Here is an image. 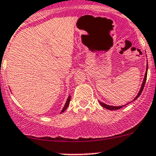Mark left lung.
Segmentation results:
<instances>
[{"mask_svg":"<svg viewBox=\"0 0 156 156\" xmlns=\"http://www.w3.org/2000/svg\"><path fill=\"white\" fill-rule=\"evenodd\" d=\"M147 69H148V64L147 65L146 73H145L144 78V81H143V83H142V85H141V89H140V91H139V92H138V95H137V96H136V98H135L134 100H133V101L136 100V99L138 98L140 96V95H141V94L142 91H143L144 87V85H145V83H146L147 75ZM100 104H101V105L102 106V107H104V108H106V109H109V110H115V109H119L122 108V107H124V106H120V107H119V106H118V107H114V106H109V105H107V104H106L102 103V102H100ZM124 106H125V105H124Z\"/></svg>","mask_w":156,"mask_h":156,"instance_id":"8db88e82","label":"left lung"}]
</instances>
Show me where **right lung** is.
<instances>
[{"mask_svg": "<svg viewBox=\"0 0 156 156\" xmlns=\"http://www.w3.org/2000/svg\"><path fill=\"white\" fill-rule=\"evenodd\" d=\"M70 100H71V96H70V95H69V97H68L67 100H66V104H65V105H64V108H63L62 110H61V113H62V112H64V111L66 110V109L67 108V107H68V106H69V104Z\"/></svg>", "mask_w": 156, "mask_h": 156, "instance_id": "add662e5", "label": "right lung"}]
</instances>
